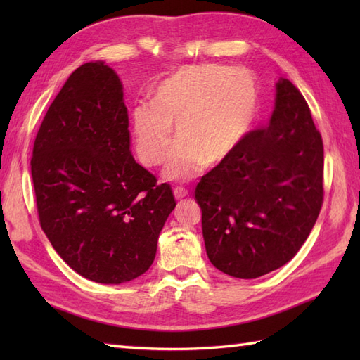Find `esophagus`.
Wrapping results in <instances>:
<instances>
[{
  "mask_svg": "<svg viewBox=\"0 0 360 360\" xmlns=\"http://www.w3.org/2000/svg\"><path fill=\"white\" fill-rule=\"evenodd\" d=\"M173 193H174L176 200H182V198H186L188 195V190L187 188H182V187H176L173 190Z\"/></svg>",
  "mask_w": 360,
  "mask_h": 360,
  "instance_id": "esophagus-1",
  "label": "esophagus"
}]
</instances>
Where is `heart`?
Returning <instances> with one entry per match:
<instances>
[{"label": "heart", "mask_w": 360, "mask_h": 360, "mask_svg": "<svg viewBox=\"0 0 360 360\" xmlns=\"http://www.w3.org/2000/svg\"><path fill=\"white\" fill-rule=\"evenodd\" d=\"M258 86L252 74L223 65H187L159 82L151 103L131 112L136 155L147 167L162 164L174 145L164 178L184 182L200 174L204 164L231 158L246 139L258 116Z\"/></svg>", "instance_id": "heart-1"}]
</instances>
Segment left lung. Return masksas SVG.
I'll return each instance as SVG.
<instances>
[{"label":"left lung","mask_w":360,"mask_h":360,"mask_svg":"<svg viewBox=\"0 0 360 360\" xmlns=\"http://www.w3.org/2000/svg\"><path fill=\"white\" fill-rule=\"evenodd\" d=\"M195 200L210 263L235 278L286 264L307 241L323 202V142L292 83H275L264 129L202 176Z\"/></svg>","instance_id":"obj_1"}]
</instances>
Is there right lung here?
I'll return each mask as SVG.
<instances>
[{
    "instance_id": "1",
    "label": "right lung",
    "mask_w": 360,
    "mask_h": 360,
    "mask_svg": "<svg viewBox=\"0 0 360 360\" xmlns=\"http://www.w3.org/2000/svg\"><path fill=\"white\" fill-rule=\"evenodd\" d=\"M32 181L43 232L82 277L120 285L145 274L176 201L134 160L116 71L77 68L35 137Z\"/></svg>"
}]
</instances>
